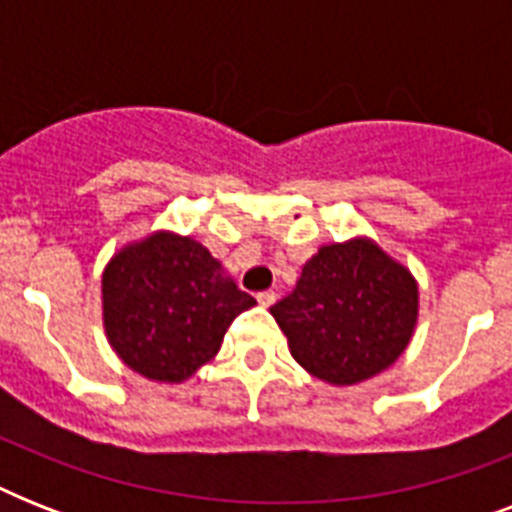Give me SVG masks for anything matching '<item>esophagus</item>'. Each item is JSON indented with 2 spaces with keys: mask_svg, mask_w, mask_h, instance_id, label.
Returning a JSON list of instances; mask_svg holds the SVG:
<instances>
[{
  "mask_svg": "<svg viewBox=\"0 0 512 512\" xmlns=\"http://www.w3.org/2000/svg\"><path fill=\"white\" fill-rule=\"evenodd\" d=\"M257 303L263 305V308H271V305L276 303V292H271V289H268V292H260V295H257Z\"/></svg>",
  "mask_w": 512,
  "mask_h": 512,
  "instance_id": "34e87169",
  "label": "esophagus"
}]
</instances>
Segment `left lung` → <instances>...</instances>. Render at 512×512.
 Masks as SVG:
<instances>
[{
  "label": "left lung",
  "instance_id": "8db88e82",
  "mask_svg": "<svg viewBox=\"0 0 512 512\" xmlns=\"http://www.w3.org/2000/svg\"><path fill=\"white\" fill-rule=\"evenodd\" d=\"M417 281L372 239L327 244L271 313L305 372L356 385L385 372L417 327Z\"/></svg>",
  "mask_w": 512,
  "mask_h": 512
}]
</instances>
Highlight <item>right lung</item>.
Listing matches in <instances>:
<instances>
[{
  "label": "right lung",
  "mask_w": 512,
  "mask_h": 512,
  "mask_svg": "<svg viewBox=\"0 0 512 512\" xmlns=\"http://www.w3.org/2000/svg\"><path fill=\"white\" fill-rule=\"evenodd\" d=\"M252 305L207 247L172 231L132 241L103 271L108 342L132 372L156 382L188 380Z\"/></svg>",
  "instance_id": "1"
}]
</instances>
